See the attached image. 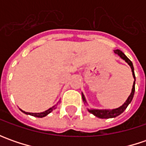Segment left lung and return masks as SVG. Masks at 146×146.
Here are the masks:
<instances>
[{
  "label": "left lung",
  "mask_w": 146,
  "mask_h": 146,
  "mask_svg": "<svg viewBox=\"0 0 146 146\" xmlns=\"http://www.w3.org/2000/svg\"><path fill=\"white\" fill-rule=\"evenodd\" d=\"M115 53L118 54V55L121 58L123 59V60L126 62L130 66V67H131V69H132V76H133V78H134V80H134V82H133L132 93H131V94L129 95V97L127 98L126 102L123 104L121 106H119V108H116V109H113V110L88 109V110L91 114H93V115H95L96 117L100 118V119H110V118H115V117H116V116L121 115V114L125 110V109H126L127 107V106L131 103L132 98H133V96H134V93H135V81H136V77H135V74H134V68H133L132 62L130 61V60H129V59H128V58L127 57L126 55L123 53L121 50H119V49H116V50H115ZM82 98H83V101H84L85 103H87V102H86V100H85V98H84V94H83V93H82Z\"/></svg>",
  "instance_id": "left-lung-1"
}]
</instances>
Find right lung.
I'll return each mask as SVG.
<instances>
[{
  "label": "right lung",
  "instance_id": "obj_1",
  "mask_svg": "<svg viewBox=\"0 0 146 146\" xmlns=\"http://www.w3.org/2000/svg\"><path fill=\"white\" fill-rule=\"evenodd\" d=\"M56 109V106H53V107H51V108H49L47 110H45V111H44V112H40V113H29V112H25V111H23V110L20 109V110L23 112V113H24L26 115H30L31 116H35V117H37V118H43V117H44V116H46V115H48L50 112H52L53 110Z\"/></svg>",
  "mask_w": 146,
  "mask_h": 146
}]
</instances>
